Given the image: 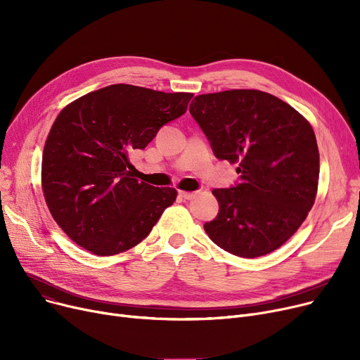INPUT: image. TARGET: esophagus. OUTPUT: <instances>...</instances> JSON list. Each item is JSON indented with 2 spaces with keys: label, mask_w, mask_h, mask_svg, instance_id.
<instances>
[{
  "label": "esophagus",
  "mask_w": 360,
  "mask_h": 360,
  "mask_svg": "<svg viewBox=\"0 0 360 360\" xmlns=\"http://www.w3.org/2000/svg\"><path fill=\"white\" fill-rule=\"evenodd\" d=\"M179 195H181L182 198H185V200H193V198H195L197 193H190V191H179Z\"/></svg>",
  "instance_id": "34e87169"
}]
</instances>
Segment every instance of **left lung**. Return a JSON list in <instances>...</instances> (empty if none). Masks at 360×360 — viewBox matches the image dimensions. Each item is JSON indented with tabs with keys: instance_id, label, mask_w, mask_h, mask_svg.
Returning <instances> with one entry per match:
<instances>
[{
	"instance_id": "1",
	"label": "left lung",
	"mask_w": 360,
	"mask_h": 360,
	"mask_svg": "<svg viewBox=\"0 0 360 360\" xmlns=\"http://www.w3.org/2000/svg\"><path fill=\"white\" fill-rule=\"evenodd\" d=\"M190 112L214 156L236 163L240 179L213 190L219 214L204 224L205 233L243 258L280 248L316 197L319 151L311 124L289 103L254 89L198 94Z\"/></svg>"
}]
</instances>
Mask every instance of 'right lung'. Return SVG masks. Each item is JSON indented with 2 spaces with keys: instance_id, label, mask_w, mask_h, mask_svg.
<instances>
[{
  "instance_id": "obj_1",
  "label": "right lung",
  "mask_w": 360,
  "mask_h": 360,
  "mask_svg": "<svg viewBox=\"0 0 360 360\" xmlns=\"http://www.w3.org/2000/svg\"><path fill=\"white\" fill-rule=\"evenodd\" d=\"M193 93L110 84L68 103L53 121L42 155V191L65 235L108 257L139 245L176 200L175 188L134 178L129 153L186 112Z\"/></svg>"
}]
</instances>
